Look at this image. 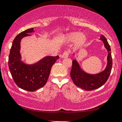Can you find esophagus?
I'll return each instance as SVG.
<instances>
[{"instance_id": "obj_1", "label": "esophagus", "mask_w": 122, "mask_h": 122, "mask_svg": "<svg viewBox=\"0 0 122 122\" xmlns=\"http://www.w3.org/2000/svg\"><path fill=\"white\" fill-rule=\"evenodd\" d=\"M69 54H70V52H69L68 51H65L61 55V58H66L68 56Z\"/></svg>"}]
</instances>
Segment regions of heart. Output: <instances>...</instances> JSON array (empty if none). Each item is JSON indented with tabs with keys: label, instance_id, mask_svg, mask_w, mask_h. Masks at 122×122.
<instances>
[{
	"label": "heart",
	"instance_id": "1",
	"mask_svg": "<svg viewBox=\"0 0 122 122\" xmlns=\"http://www.w3.org/2000/svg\"><path fill=\"white\" fill-rule=\"evenodd\" d=\"M67 38L70 41H73L74 40L77 39V43L78 44L81 45L84 42L86 37L83 34H79L78 33H72L68 34Z\"/></svg>",
	"mask_w": 122,
	"mask_h": 122
}]
</instances>
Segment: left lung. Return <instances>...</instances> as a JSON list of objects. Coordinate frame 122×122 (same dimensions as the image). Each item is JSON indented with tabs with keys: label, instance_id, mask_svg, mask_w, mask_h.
<instances>
[{
	"label": "left lung",
	"instance_id": "1",
	"mask_svg": "<svg viewBox=\"0 0 122 122\" xmlns=\"http://www.w3.org/2000/svg\"><path fill=\"white\" fill-rule=\"evenodd\" d=\"M100 39L103 41L108 54L107 56V65L105 70L100 73L89 74L83 71L77 61H72V67L70 72L71 77L76 86L85 90L91 91L99 88L105 84L108 79L112 67V58L110 45L104 36L101 35Z\"/></svg>",
	"mask_w": 122,
	"mask_h": 122
}]
</instances>
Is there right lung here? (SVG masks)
Wrapping results in <instances>:
<instances>
[{"instance_id":"right-lung-1","label":"right lung","mask_w":122,"mask_h":122,"mask_svg":"<svg viewBox=\"0 0 122 122\" xmlns=\"http://www.w3.org/2000/svg\"><path fill=\"white\" fill-rule=\"evenodd\" d=\"M33 32L30 28L21 32L15 38L9 56V68L15 83L22 89L34 92L42 88L49 77L51 68L59 56H46L37 63L32 65L25 64L21 61L20 41L22 38L30 36Z\"/></svg>"}]
</instances>
